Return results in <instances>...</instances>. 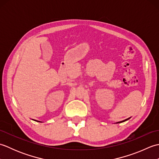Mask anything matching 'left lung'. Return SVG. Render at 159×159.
Returning <instances> with one entry per match:
<instances>
[{"instance_id": "8db88e82", "label": "left lung", "mask_w": 159, "mask_h": 159, "mask_svg": "<svg viewBox=\"0 0 159 159\" xmlns=\"http://www.w3.org/2000/svg\"><path fill=\"white\" fill-rule=\"evenodd\" d=\"M128 119H129V118H128V119H126V120H123V121H120V122H118V123H120V122H123V121H126V120H128Z\"/></svg>"}]
</instances>
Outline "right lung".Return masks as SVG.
<instances>
[{"instance_id":"obj_1","label":"right lung","mask_w":159,"mask_h":159,"mask_svg":"<svg viewBox=\"0 0 159 159\" xmlns=\"http://www.w3.org/2000/svg\"><path fill=\"white\" fill-rule=\"evenodd\" d=\"M39 122H41V121H39Z\"/></svg>"}]
</instances>
